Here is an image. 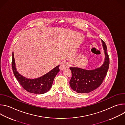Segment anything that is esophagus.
Returning a JSON list of instances; mask_svg holds the SVG:
<instances>
[{
    "label": "esophagus",
    "instance_id": "34e87169",
    "mask_svg": "<svg viewBox=\"0 0 125 125\" xmlns=\"http://www.w3.org/2000/svg\"><path fill=\"white\" fill-rule=\"evenodd\" d=\"M69 65L68 63H66V62H62L60 64L59 68L61 71H64V70H65L66 69L69 68Z\"/></svg>",
    "mask_w": 125,
    "mask_h": 125
}]
</instances>
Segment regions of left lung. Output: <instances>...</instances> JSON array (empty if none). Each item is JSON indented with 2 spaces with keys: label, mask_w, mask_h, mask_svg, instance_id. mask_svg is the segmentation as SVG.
<instances>
[{
  "label": "left lung",
  "mask_w": 125,
  "mask_h": 125,
  "mask_svg": "<svg viewBox=\"0 0 125 125\" xmlns=\"http://www.w3.org/2000/svg\"><path fill=\"white\" fill-rule=\"evenodd\" d=\"M105 53L103 64L94 70H86L78 67H70L72 78L70 85L72 90L80 94L88 93L94 91L102 83L109 66V56L107 52V46L105 42L101 40Z\"/></svg>",
  "instance_id": "obj_1"
}]
</instances>
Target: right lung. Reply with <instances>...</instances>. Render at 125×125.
Instances as JSON below:
<instances>
[{"label": "right lung", "instance_id": "1", "mask_svg": "<svg viewBox=\"0 0 125 125\" xmlns=\"http://www.w3.org/2000/svg\"><path fill=\"white\" fill-rule=\"evenodd\" d=\"M12 67L15 77L22 87L27 92L35 94H43L47 92L52 86L54 78L59 72V65H58L47 73L39 78H26L17 71L13 52Z\"/></svg>", "mask_w": 125, "mask_h": 125}]
</instances>
